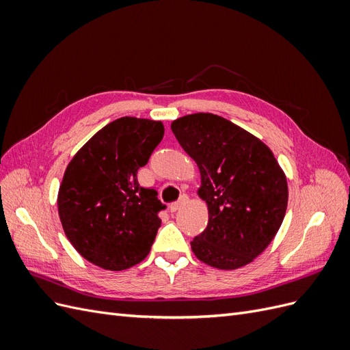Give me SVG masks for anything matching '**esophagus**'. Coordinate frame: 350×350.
Returning a JSON list of instances; mask_svg holds the SVG:
<instances>
[{"instance_id":"34e87169","label":"esophagus","mask_w":350,"mask_h":350,"mask_svg":"<svg viewBox=\"0 0 350 350\" xmlns=\"http://www.w3.org/2000/svg\"><path fill=\"white\" fill-rule=\"evenodd\" d=\"M187 201H188V197H187V196H183L178 201H175V203H172L171 207H169V208H171V211H178L179 208H181V207L187 203Z\"/></svg>"}]
</instances>
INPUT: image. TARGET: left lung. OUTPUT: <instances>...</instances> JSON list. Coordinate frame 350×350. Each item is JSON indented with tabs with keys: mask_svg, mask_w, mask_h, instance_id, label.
<instances>
[{
	"mask_svg": "<svg viewBox=\"0 0 350 350\" xmlns=\"http://www.w3.org/2000/svg\"><path fill=\"white\" fill-rule=\"evenodd\" d=\"M171 129L200 169L198 196L208 208L193 252L216 269L247 266L270 245L288 207L276 157L256 135L215 113L185 115Z\"/></svg>",
	"mask_w": 350,
	"mask_h": 350,
	"instance_id": "left-lung-1",
	"label": "left lung"
}]
</instances>
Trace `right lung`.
Instances as JSON below:
<instances>
[{"mask_svg": "<svg viewBox=\"0 0 350 350\" xmlns=\"http://www.w3.org/2000/svg\"><path fill=\"white\" fill-rule=\"evenodd\" d=\"M163 124L122 116L105 125L68 163L58 193V213L72 247L105 270L120 271L150 252L159 211L166 206L137 171L163 139Z\"/></svg>", "mask_w": 350, "mask_h": 350, "instance_id": "right-lung-1", "label": "right lung"}]
</instances>
